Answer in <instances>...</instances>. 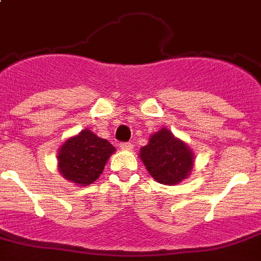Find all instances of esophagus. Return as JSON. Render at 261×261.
I'll list each match as a JSON object with an SVG mask.
<instances>
[{"instance_id":"1","label":"esophagus","mask_w":261,"mask_h":261,"mask_svg":"<svg viewBox=\"0 0 261 261\" xmlns=\"http://www.w3.org/2000/svg\"><path fill=\"white\" fill-rule=\"evenodd\" d=\"M119 147H121V149H123V151H131V149L134 148L133 143H121L119 144Z\"/></svg>"}]
</instances>
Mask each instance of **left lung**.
I'll return each mask as SVG.
<instances>
[{
    "label": "left lung",
    "mask_w": 261,
    "mask_h": 261,
    "mask_svg": "<svg viewBox=\"0 0 261 261\" xmlns=\"http://www.w3.org/2000/svg\"><path fill=\"white\" fill-rule=\"evenodd\" d=\"M139 158L149 174L164 185L185 180L194 165L193 151L164 127L149 137L148 144L140 148Z\"/></svg>",
    "instance_id": "8db88e82"
}]
</instances>
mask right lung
I'll use <instances>...</instances> for the list:
<instances>
[{
    "label": "right lung",
    "instance_id": "add662e5",
    "mask_svg": "<svg viewBox=\"0 0 261 261\" xmlns=\"http://www.w3.org/2000/svg\"><path fill=\"white\" fill-rule=\"evenodd\" d=\"M115 148L89 128L64 142L58 152L59 172L71 182L87 187L99 177Z\"/></svg>",
    "mask_w": 261,
    "mask_h": 261
}]
</instances>
